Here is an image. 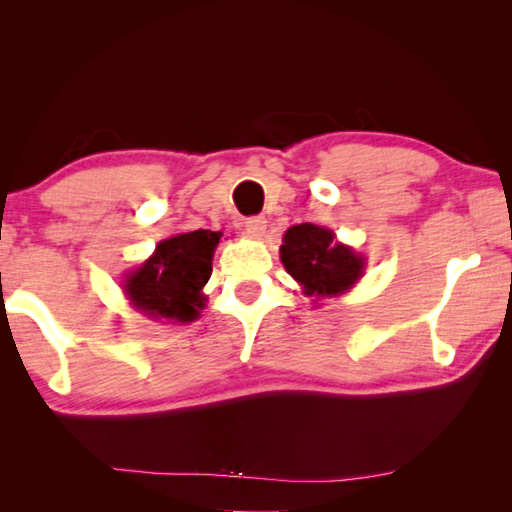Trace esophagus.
<instances>
[{
  "mask_svg": "<svg viewBox=\"0 0 512 512\" xmlns=\"http://www.w3.org/2000/svg\"><path fill=\"white\" fill-rule=\"evenodd\" d=\"M244 230L250 239H262L266 235V219L264 216H250L244 223Z\"/></svg>",
  "mask_w": 512,
  "mask_h": 512,
  "instance_id": "obj_1",
  "label": "esophagus"
}]
</instances>
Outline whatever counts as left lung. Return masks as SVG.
<instances>
[{"label":"left lung","instance_id":"1","mask_svg":"<svg viewBox=\"0 0 512 512\" xmlns=\"http://www.w3.org/2000/svg\"><path fill=\"white\" fill-rule=\"evenodd\" d=\"M280 259L305 296H341L363 275L366 259L350 246L336 244L332 230L314 223L293 225L282 237Z\"/></svg>","mask_w":512,"mask_h":512}]
</instances>
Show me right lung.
<instances>
[{"label":"right lung","instance_id":"add662e5","mask_svg":"<svg viewBox=\"0 0 512 512\" xmlns=\"http://www.w3.org/2000/svg\"><path fill=\"white\" fill-rule=\"evenodd\" d=\"M219 239L221 232L194 230L160 241L155 253L126 275L131 305L155 320L192 323L205 305L203 287L212 275Z\"/></svg>","mask_w":512,"mask_h":512}]
</instances>
